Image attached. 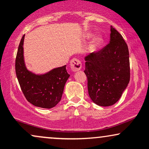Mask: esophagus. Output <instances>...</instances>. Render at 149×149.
<instances>
[{
  "instance_id": "1",
  "label": "esophagus",
  "mask_w": 149,
  "mask_h": 149,
  "mask_svg": "<svg viewBox=\"0 0 149 149\" xmlns=\"http://www.w3.org/2000/svg\"><path fill=\"white\" fill-rule=\"evenodd\" d=\"M82 64L80 60L77 59H73L70 62V67L73 71H78L81 69Z\"/></svg>"
}]
</instances>
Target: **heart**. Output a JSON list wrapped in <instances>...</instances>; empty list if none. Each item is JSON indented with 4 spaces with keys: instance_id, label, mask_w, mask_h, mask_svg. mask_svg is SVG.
Instances as JSON below:
<instances>
[{
    "instance_id": "heart-1",
    "label": "heart",
    "mask_w": 149,
    "mask_h": 149,
    "mask_svg": "<svg viewBox=\"0 0 149 149\" xmlns=\"http://www.w3.org/2000/svg\"><path fill=\"white\" fill-rule=\"evenodd\" d=\"M91 36V34H88V37ZM104 42V39L102 36L97 35L92 38L90 45L89 46V49L91 52H96L98 51Z\"/></svg>"
}]
</instances>
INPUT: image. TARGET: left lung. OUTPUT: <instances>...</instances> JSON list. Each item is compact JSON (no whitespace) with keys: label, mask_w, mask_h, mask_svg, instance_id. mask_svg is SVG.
<instances>
[{"label":"left lung","mask_w":149,"mask_h":149,"mask_svg":"<svg viewBox=\"0 0 149 149\" xmlns=\"http://www.w3.org/2000/svg\"><path fill=\"white\" fill-rule=\"evenodd\" d=\"M129 50L122 36L111 26L110 42L85 57L84 72L89 96L101 107L113 105L127 88L130 78Z\"/></svg>","instance_id":"8db88e82"}]
</instances>
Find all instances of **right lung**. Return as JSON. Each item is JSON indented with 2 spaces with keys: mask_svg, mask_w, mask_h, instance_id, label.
Here are the masks:
<instances>
[{
  "mask_svg": "<svg viewBox=\"0 0 149 149\" xmlns=\"http://www.w3.org/2000/svg\"><path fill=\"white\" fill-rule=\"evenodd\" d=\"M22 38L19 45L15 71L19 83L29 102L35 107L51 109L60 102L64 85L70 75L66 65L54 68L48 72L37 74L26 68L24 57V40Z\"/></svg>",
  "mask_w": 149,
  "mask_h": 149,
  "instance_id": "add662e5",
  "label": "right lung"
}]
</instances>
